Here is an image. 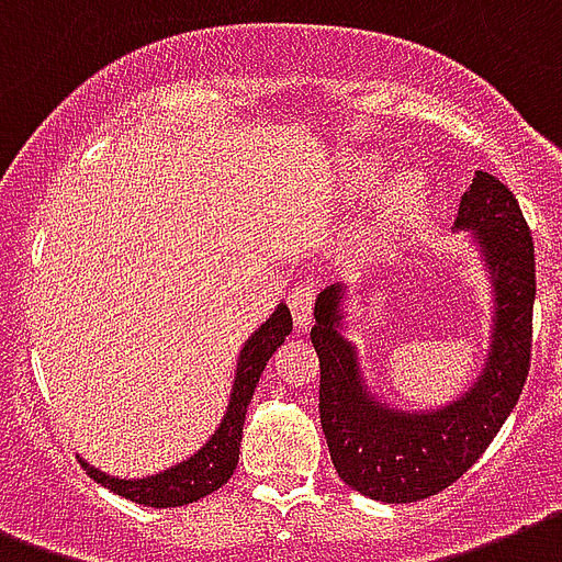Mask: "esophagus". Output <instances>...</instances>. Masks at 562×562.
Segmentation results:
<instances>
[{
  "instance_id": "esophagus-1",
  "label": "esophagus",
  "mask_w": 562,
  "mask_h": 562,
  "mask_svg": "<svg viewBox=\"0 0 562 562\" xmlns=\"http://www.w3.org/2000/svg\"><path fill=\"white\" fill-rule=\"evenodd\" d=\"M316 281L313 278H304L302 284L293 286V293L286 295V302H290V311H293V322L295 328H311L313 322V304H316Z\"/></svg>"
}]
</instances>
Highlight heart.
I'll return each mask as SVG.
<instances>
[{"instance_id": "heart-1", "label": "heart", "mask_w": 562, "mask_h": 562, "mask_svg": "<svg viewBox=\"0 0 562 562\" xmlns=\"http://www.w3.org/2000/svg\"><path fill=\"white\" fill-rule=\"evenodd\" d=\"M422 207H425V184H422V178L416 176L404 178L402 184L393 190V195H390V213H393V222L395 225L411 228L413 222L419 220Z\"/></svg>"}]
</instances>
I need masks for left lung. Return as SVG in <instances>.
I'll list each match as a JSON object with an SVG mask.
<instances>
[{
    "mask_svg": "<svg viewBox=\"0 0 562 562\" xmlns=\"http://www.w3.org/2000/svg\"><path fill=\"white\" fill-rule=\"evenodd\" d=\"M458 228L475 232L495 293L493 346L475 386L442 411H390L369 398L358 355L340 334L342 286L316 299L313 349L319 355V422L337 475L375 502L430 498L472 469L502 430L528 381L533 337V237L516 195L475 172L460 195Z\"/></svg>",
    "mask_w": 562,
    "mask_h": 562,
    "instance_id": "1",
    "label": "left lung"
}]
</instances>
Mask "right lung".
<instances>
[{"mask_svg":"<svg viewBox=\"0 0 562 562\" xmlns=\"http://www.w3.org/2000/svg\"><path fill=\"white\" fill-rule=\"evenodd\" d=\"M290 330H293L290 311H286V304H278L276 313L243 346L225 419L220 422L216 434L195 451L193 458L167 469V472H160V475L140 477V481L104 475V472L87 467L85 460H81L87 475L93 477L95 484L108 486L111 493L123 495V498H128L134 504H146V507H181V504H193L199 498H204V495H211L213 490H220L222 484H228V477L237 469V458H240L246 407H249L255 386H258L260 375L267 369V360L284 342Z\"/></svg>","mask_w":562,"mask_h":562,"instance_id":"right-lung-1","label":"right lung"}]
</instances>
